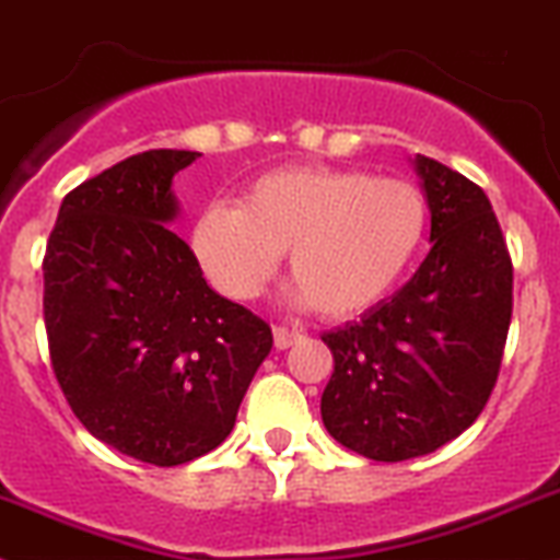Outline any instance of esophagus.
Wrapping results in <instances>:
<instances>
[{
	"instance_id": "esophagus-1",
	"label": "esophagus",
	"mask_w": 560,
	"mask_h": 560,
	"mask_svg": "<svg viewBox=\"0 0 560 560\" xmlns=\"http://www.w3.org/2000/svg\"><path fill=\"white\" fill-rule=\"evenodd\" d=\"M298 339H301V334H298V331H290V328H284V326L273 328L276 351H287V348H290V345H295Z\"/></svg>"
}]
</instances>
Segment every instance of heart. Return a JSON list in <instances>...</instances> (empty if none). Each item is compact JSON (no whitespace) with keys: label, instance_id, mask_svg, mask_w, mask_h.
<instances>
[{"label":"heart","instance_id":"obj_1","mask_svg":"<svg viewBox=\"0 0 560 560\" xmlns=\"http://www.w3.org/2000/svg\"><path fill=\"white\" fill-rule=\"evenodd\" d=\"M425 234L428 201L411 182L284 165L256 176L237 207H203L187 245L209 284L232 301L259 295L287 250L292 301L345 320L400 284Z\"/></svg>","mask_w":560,"mask_h":560}]
</instances>
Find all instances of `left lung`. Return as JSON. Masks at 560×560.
<instances>
[{
  "mask_svg": "<svg viewBox=\"0 0 560 560\" xmlns=\"http://www.w3.org/2000/svg\"><path fill=\"white\" fill-rule=\"evenodd\" d=\"M411 162L431 250L395 295L323 334L334 353L323 425L373 462L425 456L478 420L511 323L514 270L486 192L431 156Z\"/></svg>",
  "mask_w": 560,
  "mask_h": 560,
  "instance_id": "1",
  "label": "left lung"
}]
</instances>
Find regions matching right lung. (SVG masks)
Masks as SVG:
<instances>
[{"label":"right lung","instance_id":"right-lung-1","mask_svg":"<svg viewBox=\"0 0 560 560\" xmlns=\"http://www.w3.org/2000/svg\"><path fill=\"white\" fill-rule=\"evenodd\" d=\"M198 151L154 149L68 192L44 259L51 368L82 425L118 453L176 467L215 451L273 348L218 295L174 232V176Z\"/></svg>","mask_w":560,"mask_h":560}]
</instances>
